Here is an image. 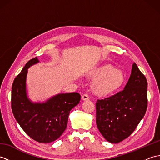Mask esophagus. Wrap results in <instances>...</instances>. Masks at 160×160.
<instances>
[{
	"instance_id": "esophagus-1",
	"label": "esophagus",
	"mask_w": 160,
	"mask_h": 160,
	"mask_svg": "<svg viewBox=\"0 0 160 160\" xmlns=\"http://www.w3.org/2000/svg\"><path fill=\"white\" fill-rule=\"evenodd\" d=\"M82 98L83 100H87L89 99V95H88V94L85 93V94L82 95Z\"/></svg>"
}]
</instances>
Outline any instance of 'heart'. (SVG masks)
<instances>
[{
  "label": "heart",
  "instance_id": "1",
  "mask_svg": "<svg viewBox=\"0 0 160 160\" xmlns=\"http://www.w3.org/2000/svg\"><path fill=\"white\" fill-rule=\"evenodd\" d=\"M93 76L98 80L94 89L98 93L101 95L113 92L122 85L124 81L122 73L110 64L98 67L94 71Z\"/></svg>",
  "mask_w": 160,
  "mask_h": 160
}]
</instances>
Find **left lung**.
Returning <instances> with one entry per match:
<instances>
[{
	"label": "left lung",
	"mask_w": 160,
	"mask_h": 160,
	"mask_svg": "<svg viewBox=\"0 0 160 160\" xmlns=\"http://www.w3.org/2000/svg\"><path fill=\"white\" fill-rule=\"evenodd\" d=\"M147 106V78L133 63L124 89L97 100V127L107 141L118 143L135 131L144 116Z\"/></svg>",
	"instance_id": "1"
}]
</instances>
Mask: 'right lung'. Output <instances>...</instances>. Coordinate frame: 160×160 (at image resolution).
<instances>
[{
	"mask_svg": "<svg viewBox=\"0 0 160 160\" xmlns=\"http://www.w3.org/2000/svg\"><path fill=\"white\" fill-rule=\"evenodd\" d=\"M37 62V57L29 60L13 80L12 110L16 121L30 138L40 143H49L63 133L70 111L80 102L81 97L76 92L62 93L45 103L31 102L26 95V77L28 68Z\"/></svg>",
	"mask_w": 160,
	"mask_h": 160,
	"instance_id": "add662e5",
	"label": "right lung"
}]
</instances>
